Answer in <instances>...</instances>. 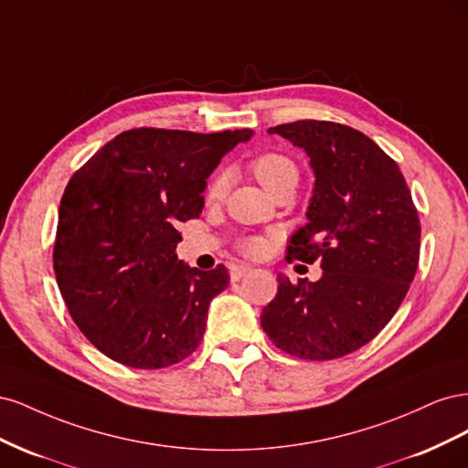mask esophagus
I'll use <instances>...</instances> for the list:
<instances>
[{
	"label": "esophagus",
	"mask_w": 468,
	"mask_h": 468,
	"mask_svg": "<svg viewBox=\"0 0 468 468\" xmlns=\"http://www.w3.org/2000/svg\"><path fill=\"white\" fill-rule=\"evenodd\" d=\"M251 271V267L246 263H236L230 267V279L232 281H239L244 275H248Z\"/></svg>",
	"instance_id": "1"
}]
</instances>
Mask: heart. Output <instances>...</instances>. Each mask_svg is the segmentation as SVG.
<instances>
[{
  "mask_svg": "<svg viewBox=\"0 0 468 468\" xmlns=\"http://www.w3.org/2000/svg\"><path fill=\"white\" fill-rule=\"evenodd\" d=\"M251 174L256 176V179L261 183V186L269 191L275 193L279 187L287 186V183H294L299 179V167L285 154L279 152H265L260 154L256 160L251 162ZM226 189H229V174L226 172H217L208 181L207 187V199L208 201H218L226 195ZM267 244L263 238L258 236H244L238 239V250L246 253V256H261L265 251Z\"/></svg>",
  "mask_w": 468,
  "mask_h": 468,
  "instance_id": "heart-1",
  "label": "heart"
}]
</instances>
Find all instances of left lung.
Masks as SVG:
<instances>
[{
    "mask_svg": "<svg viewBox=\"0 0 468 468\" xmlns=\"http://www.w3.org/2000/svg\"><path fill=\"white\" fill-rule=\"evenodd\" d=\"M304 148L316 187L308 222L287 261H320L316 282L277 275L263 332L294 357L328 361L357 351L385 328L414 281L421 226L402 172L369 136L330 121L267 131Z\"/></svg>",
    "mask_w": 468,
    "mask_h": 468,
    "instance_id": "obj_1",
    "label": "left lung"
}]
</instances>
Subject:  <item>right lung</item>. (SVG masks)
Instances as JSON below:
<instances>
[{"mask_svg":"<svg viewBox=\"0 0 468 468\" xmlns=\"http://www.w3.org/2000/svg\"><path fill=\"white\" fill-rule=\"evenodd\" d=\"M250 129L124 131L68 181L58 208L54 273L68 313L107 356L134 369H164L199 347L208 304L229 269L177 260V222L201 215L222 155Z\"/></svg>","mask_w":468,"mask_h":468,"instance_id":"add662e5","label":"right lung"}]
</instances>
